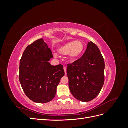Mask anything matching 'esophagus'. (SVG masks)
<instances>
[{"mask_svg":"<svg viewBox=\"0 0 128 128\" xmlns=\"http://www.w3.org/2000/svg\"><path fill=\"white\" fill-rule=\"evenodd\" d=\"M64 72H65V75H67V68L66 67H64Z\"/></svg>","mask_w":128,"mask_h":128,"instance_id":"34e87169","label":"esophagus"}]
</instances>
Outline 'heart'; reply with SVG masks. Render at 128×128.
I'll list each match as a JSON object with an SVG mask.
<instances>
[{"label":"heart","mask_w":128,"mask_h":128,"mask_svg":"<svg viewBox=\"0 0 128 128\" xmlns=\"http://www.w3.org/2000/svg\"><path fill=\"white\" fill-rule=\"evenodd\" d=\"M84 45L80 40L69 42L62 45L60 46L57 51L61 55H68L69 60L75 61L82 56L84 52ZM54 57H57V54H54Z\"/></svg>","instance_id":"heart-1"}]
</instances>
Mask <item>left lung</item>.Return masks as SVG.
Wrapping results in <instances>:
<instances>
[{
  "instance_id": "8db88e82",
  "label": "left lung",
  "mask_w": 128,
  "mask_h": 128,
  "mask_svg": "<svg viewBox=\"0 0 128 128\" xmlns=\"http://www.w3.org/2000/svg\"><path fill=\"white\" fill-rule=\"evenodd\" d=\"M67 67L69 88L72 96L83 102L96 98L104 81V61L98 46L88 42L83 56Z\"/></svg>"
}]
</instances>
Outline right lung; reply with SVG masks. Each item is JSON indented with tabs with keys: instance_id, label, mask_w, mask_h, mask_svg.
Segmentation results:
<instances>
[{
	"instance_id": "1",
	"label": "right lung",
	"mask_w": 128,
	"mask_h": 128,
	"mask_svg": "<svg viewBox=\"0 0 128 128\" xmlns=\"http://www.w3.org/2000/svg\"><path fill=\"white\" fill-rule=\"evenodd\" d=\"M51 49L43 39L38 40L24 50L20 62L19 80L23 90L34 102L44 104L55 97L56 88L64 75L63 65L52 66Z\"/></svg>"
}]
</instances>
